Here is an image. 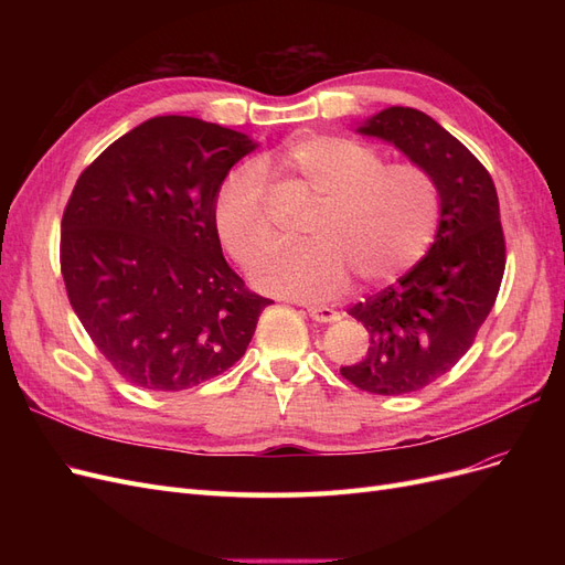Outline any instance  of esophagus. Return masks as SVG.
Returning <instances> with one entry per match:
<instances>
[{"mask_svg": "<svg viewBox=\"0 0 565 565\" xmlns=\"http://www.w3.org/2000/svg\"><path fill=\"white\" fill-rule=\"evenodd\" d=\"M306 311L318 322H337L339 320V311L330 309V306H318V303H306Z\"/></svg>", "mask_w": 565, "mask_h": 565, "instance_id": "34e87169", "label": "esophagus"}]
</instances>
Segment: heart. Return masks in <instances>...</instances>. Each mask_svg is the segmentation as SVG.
Masks as SVG:
<instances>
[{"label": "heart", "mask_w": 565, "mask_h": 565, "mask_svg": "<svg viewBox=\"0 0 565 565\" xmlns=\"http://www.w3.org/2000/svg\"><path fill=\"white\" fill-rule=\"evenodd\" d=\"M270 167L320 198L309 245L278 247L264 181L254 167H235L214 195V228L254 285L273 295L330 299L349 278L365 285L396 280L417 266L436 241L440 195L415 162L384 164L372 146L347 136L306 134L289 141Z\"/></svg>", "instance_id": "1"}]
</instances>
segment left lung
I'll use <instances>...</instances> for the list:
<instances>
[{"label": "left lung", "mask_w": 565, "mask_h": 565, "mask_svg": "<svg viewBox=\"0 0 565 565\" xmlns=\"http://www.w3.org/2000/svg\"><path fill=\"white\" fill-rule=\"evenodd\" d=\"M358 131L401 148L434 177L440 195L438 233L424 259L349 309L365 324L370 347L341 377L377 396H401L450 372L492 311L507 264L500 200L488 169L422 110L393 106Z\"/></svg>", "instance_id": "left-lung-1"}]
</instances>
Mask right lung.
I'll use <instances>...</instances> for the list:
<instances>
[{
  "label": "right lung",
  "mask_w": 565,
  "mask_h": 565,
  "mask_svg": "<svg viewBox=\"0 0 565 565\" xmlns=\"http://www.w3.org/2000/svg\"><path fill=\"white\" fill-rule=\"evenodd\" d=\"M256 146L164 115L119 136L79 174L61 221V273L84 330L122 377L183 391L245 355L270 299L226 264L214 195Z\"/></svg>",
  "instance_id": "1"
}]
</instances>
